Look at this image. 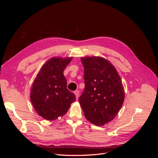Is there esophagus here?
Returning <instances> with one entry per match:
<instances>
[{"label": "esophagus", "instance_id": "1", "mask_svg": "<svg viewBox=\"0 0 158 158\" xmlns=\"http://www.w3.org/2000/svg\"><path fill=\"white\" fill-rule=\"evenodd\" d=\"M74 94L76 95V99H78V97H79V91H78V90H76V91H74Z\"/></svg>", "mask_w": 158, "mask_h": 158}]
</instances>
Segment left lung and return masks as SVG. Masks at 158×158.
<instances>
[{"label":"left lung","instance_id":"left-lung-1","mask_svg":"<svg viewBox=\"0 0 158 158\" xmlns=\"http://www.w3.org/2000/svg\"><path fill=\"white\" fill-rule=\"evenodd\" d=\"M81 60L85 88L79 98L80 106L87 120L102 126L112 121L123 106L122 81L113 65L102 57H83Z\"/></svg>","mask_w":158,"mask_h":158}]
</instances>
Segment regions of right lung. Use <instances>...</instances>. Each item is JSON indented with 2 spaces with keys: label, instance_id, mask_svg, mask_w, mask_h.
<instances>
[{
  "label": "right lung",
  "instance_id": "add662e5",
  "mask_svg": "<svg viewBox=\"0 0 158 158\" xmlns=\"http://www.w3.org/2000/svg\"><path fill=\"white\" fill-rule=\"evenodd\" d=\"M73 57L53 58L42 66L32 84L30 99L39 115L55 120L65 114L76 95L67 89L63 71Z\"/></svg>",
  "mask_w": 158,
  "mask_h": 158
}]
</instances>
